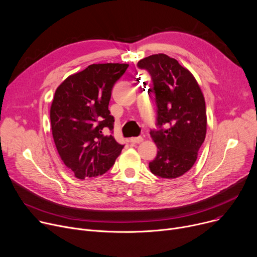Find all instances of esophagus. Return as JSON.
<instances>
[{"label":"esophagus","instance_id":"obj_1","mask_svg":"<svg viewBox=\"0 0 257 257\" xmlns=\"http://www.w3.org/2000/svg\"><path fill=\"white\" fill-rule=\"evenodd\" d=\"M130 141L134 144H139V143L143 142V138L142 137H134V138H131Z\"/></svg>","mask_w":257,"mask_h":257}]
</instances>
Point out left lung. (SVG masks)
Returning a JSON list of instances; mask_svg holds the SVG:
<instances>
[{
  "mask_svg": "<svg viewBox=\"0 0 257 257\" xmlns=\"http://www.w3.org/2000/svg\"><path fill=\"white\" fill-rule=\"evenodd\" d=\"M138 67L151 76L157 106L156 124L160 127L150 132L157 154L149 163V169L162 178H178L192 168L205 141L204 94L193 75L167 54L147 56Z\"/></svg>",
  "mask_w": 257,
  "mask_h": 257,
  "instance_id": "8db88e82",
  "label": "left lung"
}]
</instances>
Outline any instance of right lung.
Returning a JSON list of instances; mask_svg holds the SVG:
<instances>
[{
    "label": "right lung",
    "instance_id": "add662e5",
    "mask_svg": "<svg viewBox=\"0 0 257 257\" xmlns=\"http://www.w3.org/2000/svg\"><path fill=\"white\" fill-rule=\"evenodd\" d=\"M127 64H93L69 76L55 90L50 107L52 137L62 161L76 178L88 179L105 174L123 145L105 128L113 130L108 109L115 82Z\"/></svg>",
    "mask_w": 257,
    "mask_h": 257
}]
</instances>
